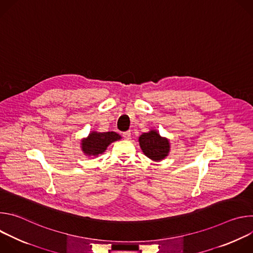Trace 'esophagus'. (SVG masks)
Listing matches in <instances>:
<instances>
[{"instance_id": "esophagus-1", "label": "esophagus", "mask_w": 253, "mask_h": 253, "mask_svg": "<svg viewBox=\"0 0 253 253\" xmlns=\"http://www.w3.org/2000/svg\"><path fill=\"white\" fill-rule=\"evenodd\" d=\"M123 137H124L126 140H129V139L131 138V132H130V131L123 132Z\"/></svg>"}]
</instances>
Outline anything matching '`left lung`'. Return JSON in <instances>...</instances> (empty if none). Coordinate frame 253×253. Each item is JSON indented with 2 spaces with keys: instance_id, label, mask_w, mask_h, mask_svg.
<instances>
[{
  "instance_id": "left-lung-1",
  "label": "left lung",
  "mask_w": 253,
  "mask_h": 253,
  "mask_svg": "<svg viewBox=\"0 0 253 253\" xmlns=\"http://www.w3.org/2000/svg\"><path fill=\"white\" fill-rule=\"evenodd\" d=\"M139 145L143 153L153 161L163 160L170 151L169 140L161 137L156 130L143 133L139 137Z\"/></svg>"
}]
</instances>
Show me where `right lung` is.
Segmentation results:
<instances>
[{
  "mask_svg": "<svg viewBox=\"0 0 253 253\" xmlns=\"http://www.w3.org/2000/svg\"><path fill=\"white\" fill-rule=\"evenodd\" d=\"M121 136L116 132H91L87 138L81 141L82 151L88 156H98L105 152L107 147L114 141L120 140Z\"/></svg>",
  "mask_w": 253,
  "mask_h": 253,
  "instance_id": "right-lung-1",
  "label": "right lung"
}]
</instances>
